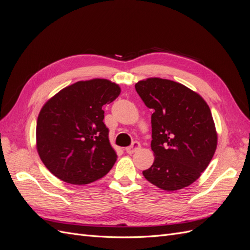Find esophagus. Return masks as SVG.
<instances>
[{
	"label": "esophagus",
	"mask_w": 250,
	"mask_h": 250,
	"mask_svg": "<svg viewBox=\"0 0 250 250\" xmlns=\"http://www.w3.org/2000/svg\"><path fill=\"white\" fill-rule=\"evenodd\" d=\"M140 149H141V144L139 142H133L129 147L126 148V152L132 154L134 152H137V151H139Z\"/></svg>",
	"instance_id": "obj_1"
}]
</instances>
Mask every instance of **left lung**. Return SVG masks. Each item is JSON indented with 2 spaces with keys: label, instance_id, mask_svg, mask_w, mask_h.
I'll return each mask as SVG.
<instances>
[{
  "label": "left lung",
  "instance_id": "obj_1",
  "mask_svg": "<svg viewBox=\"0 0 250 250\" xmlns=\"http://www.w3.org/2000/svg\"><path fill=\"white\" fill-rule=\"evenodd\" d=\"M135 90L151 116L154 163L143 171L151 184L176 191L197 180L217 148V132L207 102L192 89L168 79L139 81Z\"/></svg>",
  "mask_w": 250,
  "mask_h": 250
}]
</instances>
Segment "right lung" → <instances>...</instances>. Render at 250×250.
<instances>
[{
	"mask_svg": "<svg viewBox=\"0 0 250 250\" xmlns=\"http://www.w3.org/2000/svg\"><path fill=\"white\" fill-rule=\"evenodd\" d=\"M121 93L106 79L78 81L43 105L36 124L37 152L47 169L72 185L102 178L117 161L104 124L103 105Z\"/></svg>",
	"mask_w": 250,
	"mask_h": 250,
	"instance_id": "obj_1",
	"label": "right lung"
}]
</instances>
